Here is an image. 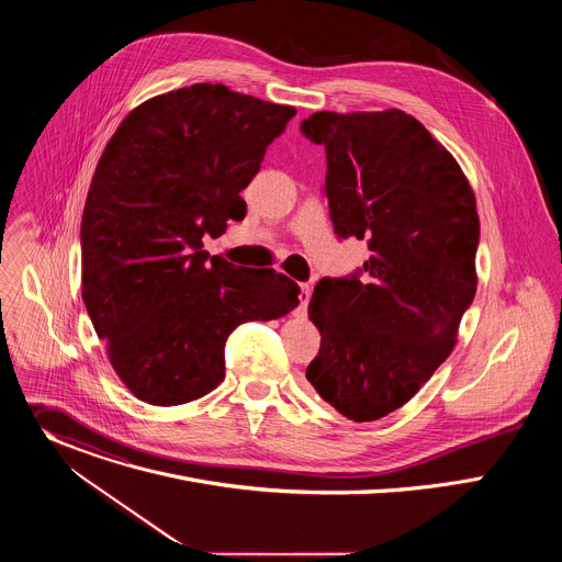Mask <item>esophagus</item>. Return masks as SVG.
I'll return each mask as SVG.
<instances>
[{"label": "esophagus", "instance_id": "34e87169", "mask_svg": "<svg viewBox=\"0 0 562 562\" xmlns=\"http://www.w3.org/2000/svg\"><path fill=\"white\" fill-rule=\"evenodd\" d=\"M297 297H300L297 311H300V313H306V306H308V300H311V284H300Z\"/></svg>", "mask_w": 562, "mask_h": 562}]
</instances>
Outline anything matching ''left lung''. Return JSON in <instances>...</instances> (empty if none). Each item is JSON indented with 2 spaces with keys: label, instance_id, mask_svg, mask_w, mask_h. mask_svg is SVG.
<instances>
[{
  "label": "left lung",
  "instance_id": "left-lung-1",
  "mask_svg": "<svg viewBox=\"0 0 562 562\" xmlns=\"http://www.w3.org/2000/svg\"><path fill=\"white\" fill-rule=\"evenodd\" d=\"M302 133L327 148L336 233L371 251L362 278L315 284L308 317L323 342L306 380L349 420H380L458 340L477 284L475 195L456 157L400 109L319 111Z\"/></svg>",
  "mask_w": 562,
  "mask_h": 562
}]
</instances>
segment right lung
I'll return each instance as SVG.
<instances>
[{
  "instance_id": "add662e5",
  "label": "right lung",
  "mask_w": 562,
  "mask_h": 562,
  "mask_svg": "<svg viewBox=\"0 0 562 562\" xmlns=\"http://www.w3.org/2000/svg\"><path fill=\"white\" fill-rule=\"evenodd\" d=\"M293 106L193 85L135 106L109 139L82 215V300L126 389L176 407L224 380V342L249 319L293 311L297 284L202 251Z\"/></svg>"
}]
</instances>
